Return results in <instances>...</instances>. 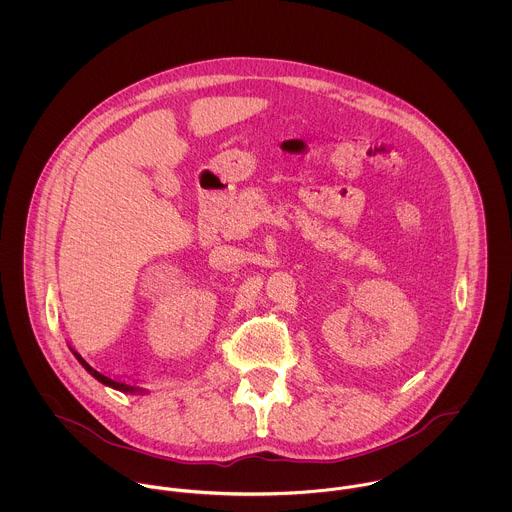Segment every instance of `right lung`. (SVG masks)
Segmentation results:
<instances>
[{
  "label": "right lung",
  "instance_id": "1",
  "mask_svg": "<svg viewBox=\"0 0 512 512\" xmlns=\"http://www.w3.org/2000/svg\"><path fill=\"white\" fill-rule=\"evenodd\" d=\"M73 351L74 357H76V361L80 363V365L84 366V370L90 374V376H94L98 382H102L104 386H108V388H114V390H120V392H128V394H136L138 392V388H134V386H128V384H122V382H116V380H112V378H108V376H104V374H100L98 370H94L92 366L88 365L74 349Z\"/></svg>",
  "mask_w": 512,
  "mask_h": 512
}]
</instances>
